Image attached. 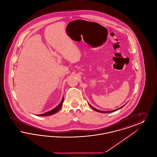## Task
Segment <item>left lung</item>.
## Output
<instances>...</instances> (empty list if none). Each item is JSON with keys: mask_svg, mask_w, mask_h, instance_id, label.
I'll use <instances>...</instances> for the list:
<instances>
[{"mask_svg": "<svg viewBox=\"0 0 157 157\" xmlns=\"http://www.w3.org/2000/svg\"><path fill=\"white\" fill-rule=\"evenodd\" d=\"M90 106L93 109H94L95 111H96L97 112H101V113H110V112H115V111H117V110H118V109H121V108H122L124 106H125V105H124V106H121V107H120V108H118V109H115V110H112V111H100V110H98V109H97L96 108H94L93 106H92L90 105Z\"/></svg>", "mask_w": 157, "mask_h": 157, "instance_id": "left-lung-1", "label": "left lung"}]
</instances>
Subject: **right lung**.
Listing matches in <instances>:
<instances>
[{
    "label": "right lung",
    "instance_id": "obj_1",
    "mask_svg": "<svg viewBox=\"0 0 157 157\" xmlns=\"http://www.w3.org/2000/svg\"><path fill=\"white\" fill-rule=\"evenodd\" d=\"M63 98H62V101H61V102L59 104V105H58L56 108H55L54 109H53L52 110H51V111H49V112L44 113H43V114L38 115V116H49V115H53V114L55 113L56 112H58V111L60 109V108L62 107V104H63Z\"/></svg>",
    "mask_w": 157,
    "mask_h": 157
}]
</instances>
